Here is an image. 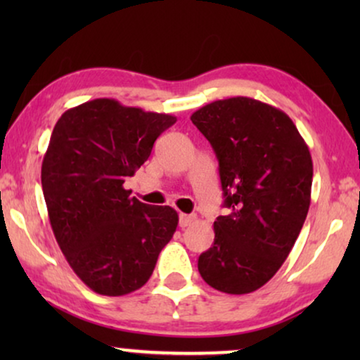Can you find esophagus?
<instances>
[{
  "instance_id": "34e87169",
  "label": "esophagus",
  "mask_w": 360,
  "mask_h": 360,
  "mask_svg": "<svg viewBox=\"0 0 360 360\" xmlns=\"http://www.w3.org/2000/svg\"><path fill=\"white\" fill-rule=\"evenodd\" d=\"M195 219H196L195 214H185V213H181V214H180V228H188L190 224L195 223Z\"/></svg>"
}]
</instances>
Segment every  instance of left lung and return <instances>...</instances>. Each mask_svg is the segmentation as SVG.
Returning a JSON list of instances; mask_svg holds the SVG:
<instances>
[{"instance_id": "8db88e82", "label": "left lung", "mask_w": 360, "mask_h": 360, "mask_svg": "<svg viewBox=\"0 0 360 360\" xmlns=\"http://www.w3.org/2000/svg\"><path fill=\"white\" fill-rule=\"evenodd\" d=\"M191 122L216 152L229 208L214 221L200 275L223 293L255 292L282 267L307 219L311 154L288 115L254 98L213 101Z\"/></svg>"}]
</instances>
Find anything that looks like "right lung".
Returning a JSON list of instances; mask_svg holds the SVG:
<instances>
[{
	"label": "right lung",
	"instance_id": "add662e5",
	"mask_svg": "<svg viewBox=\"0 0 360 360\" xmlns=\"http://www.w3.org/2000/svg\"><path fill=\"white\" fill-rule=\"evenodd\" d=\"M176 117L96 98L70 108L53 127L42 160V191L58 248L95 293L139 290L174 236L170 206L131 198L127 176Z\"/></svg>",
	"mask_w": 360,
	"mask_h": 360
}]
</instances>
